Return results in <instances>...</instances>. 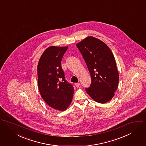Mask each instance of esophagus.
<instances>
[{
	"mask_svg": "<svg viewBox=\"0 0 146 146\" xmlns=\"http://www.w3.org/2000/svg\"><path fill=\"white\" fill-rule=\"evenodd\" d=\"M81 86V83H76V86L77 87H80Z\"/></svg>",
	"mask_w": 146,
	"mask_h": 146,
	"instance_id": "34e87169",
	"label": "esophagus"
}]
</instances>
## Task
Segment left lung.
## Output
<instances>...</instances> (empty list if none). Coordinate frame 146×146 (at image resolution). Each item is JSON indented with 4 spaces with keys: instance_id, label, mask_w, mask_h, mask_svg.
<instances>
[{
    "instance_id": "8db88e82",
    "label": "left lung",
    "mask_w": 146,
    "mask_h": 146,
    "mask_svg": "<svg viewBox=\"0 0 146 146\" xmlns=\"http://www.w3.org/2000/svg\"><path fill=\"white\" fill-rule=\"evenodd\" d=\"M87 66L91 77L86 92L98 103L105 104L114 96L117 88L119 73L113 54L97 38L89 36L76 45Z\"/></svg>"
}]
</instances>
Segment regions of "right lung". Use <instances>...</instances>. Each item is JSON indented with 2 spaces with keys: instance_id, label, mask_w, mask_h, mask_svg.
Wrapping results in <instances>:
<instances>
[{
  "instance_id": "obj_1",
  "label": "right lung",
  "mask_w": 146,
  "mask_h": 146,
  "mask_svg": "<svg viewBox=\"0 0 146 146\" xmlns=\"http://www.w3.org/2000/svg\"><path fill=\"white\" fill-rule=\"evenodd\" d=\"M68 47L50 46L41 56L37 65L38 87L45 102L53 109L64 111L70 104L74 93L72 84L65 80L61 66Z\"/></svg>"
}]
</instances>
